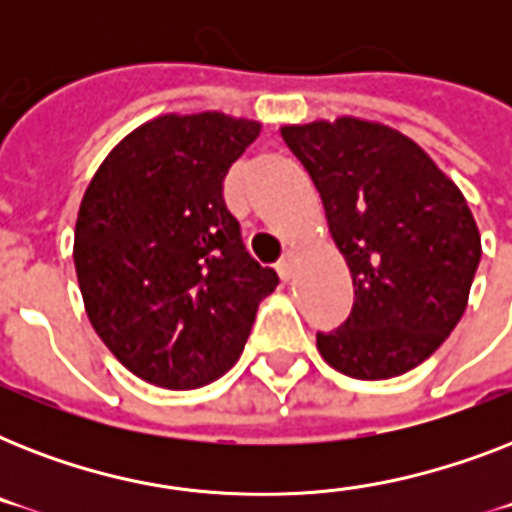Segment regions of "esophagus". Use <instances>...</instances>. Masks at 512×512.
I'll return each instance as SVG.
<instances>
[{"label": "esophagus", "instance_id": "34e87169", "mask_svg": "<svg viewBox=\"0 0 512 512\" xmlns=\"http://www.w3.org/2000/svg\"><path fill=\"white\" fill-rule=\"evenodd\" d=\"M295 265H297V252L295 249H287V252H284V257L279 260V265H276L281 273V279H287V281L292 279V276H295Z\"/></svg>", "mask_w": 512, "mask_h": 512}]
</instances>
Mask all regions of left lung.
Returning <instances> with one entry per match:
<instances>
[{"label": "left lung", "instance_id": "obj_1", "mask_svg": "<svg viewBox=\"0 0 512 512\" xmlns=\"http://www.w3.org/2000/svg\"><path fill=\"white\" fill-rule=\"evenodd\" d=\"M281 138L321 196L353 279V311L316 348L356 380L409 372L468 308L481 233L438 164L388 124L340 116L284 124Z\"/></svg>", "mask_w": 512, "mask_h": 512}]
</instances>
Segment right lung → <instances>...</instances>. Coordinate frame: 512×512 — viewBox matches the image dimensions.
I'll return each mask as SVG.
<instances>
[{
  "label": "right lung",
  "instance_id": "obj_1",
  "mask_svg": "<svg viewBox=\"0 0 512 512\" xmlns=\"http://www.w3.org/2000/svg\"><path fill=\"white\" fill-rule=\"evenodd\" d=\"M260 122L162 114L114 146L79 204L74 265L92 329L135 377L201 388L239 361L279 284L241 244L223 180Z\"/></svg>",
  "mask_w": 512,
  "mask_h": 512
}]
</instances>
